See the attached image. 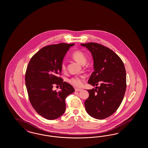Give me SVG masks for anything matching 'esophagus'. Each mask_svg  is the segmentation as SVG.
<instances>
[{"label": "esophagus", "mask_w": 148, "mask_h": 148, "mask_svg": "<svg viewBox=\"0 0 148 148\" xmlns=\"http://www.w3.org/2000/svg\"><path fill=\"white\" fill-rule=\"evenodd\" d=\"M75 92H80V91H82V89H78V88H75Z\"/></svg>", "instance_id": "1"}]
</instances>
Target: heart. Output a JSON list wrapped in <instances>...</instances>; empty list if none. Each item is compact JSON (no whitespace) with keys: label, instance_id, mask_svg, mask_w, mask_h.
Here are the masks:
<instances>
[{"label":"heart","instance_id":"b5f03b06","mask_svg":"<svg viewBox=\"0 0 148 148\" xmlns=\"http://www.w3.org/2000/svg\"><path fill=\"white\" fill-rule=\"evenodd\" d=\"M71 57L73 59H74L77 63H79L82 65H84L86 61V57L85 56L84 53L82 51H74L72 54ZM61 68L62 71H64L66 69V66L64 63L62 64ZM85 77L84 76H79V77H71L69 79V83L76 87H81L84 82Z\"/></svg>","mask_w":148,"mask_h":148}]
</instances>
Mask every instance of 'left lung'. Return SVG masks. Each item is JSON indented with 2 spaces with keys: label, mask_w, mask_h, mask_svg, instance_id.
<instances>
[{
  "label": "left lung",
  "mask_w": 148,
  "mask_h": 148,
  "mask_svg": "<svg viewBox=\"0 0 148 148\" xmlns=\"http://www.w3.org/2000/svg\"><path fill=\"white\" fill-rule=\"evenodd\" d=\"M81 45L92 53L94 71L88 83L96 86V89L88 90L85 109L92 117L104 119L116 111L124 98L127 88L125 66L119 56L101 44L88 42Z\"/></svg>",
  "instance_id": "8db88e82"
}]
</instances>
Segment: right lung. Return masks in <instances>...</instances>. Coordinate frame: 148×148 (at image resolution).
Instances as JSON below:
<instances>
[{"label":"right lung","instance_id":"obj_1","mask_svg":"<svg viewBox=\"0 0 148 148\" xmlns=\"http://www.w3.org/2000/svg\"><path fill=\"white\" fill-rule=\"evenodd\" d=\"M74 44L59 43L42 48L32 56L25 75L30 102L35 111L48 120L58 118L66 108L65 99L74 92L70 84L59 77L64 57ZM61 90L53 91L54 86Z\"/></svg>","mask_w":148,"mask_h":148}]
</instances>
